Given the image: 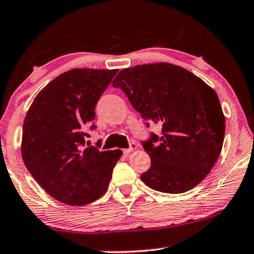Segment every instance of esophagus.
Masks as SVG:
<instances>
[{"label":"esophagus","mask_w":254,"mask_h":254,"mask_svg":"<svg viewBox=\"0 0 254 254\" xmlns=\"http://www.w3.org/2000/svg\"><path fill=\"white\" fill-rule=\"evenodd\" d=\"M137 147H138V145H137L136 143H131V144H130V146L127 147V149H124V150H123L124 155H127V156H130L131 153L134 152V151L137 150Z\"/></svg>","instance_id":"1"}]
</instances>
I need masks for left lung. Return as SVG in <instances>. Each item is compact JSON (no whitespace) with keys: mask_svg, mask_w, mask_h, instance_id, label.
Returning a JSON list of instances; mask_svg holds the SVG:
<instances>
[{"mask_svg":"<svg viewBox=\"0 0 254 254\" xmlns=\"http://www.w3.org/2000/svg\"><path fill=\"white\" fill-rule=\"evenodd\" d=\"M112 85L123 90L144 121L163 129L162 137L153 134L143 144L151 166L140 179L164 193L197 186L223 147L225 116L217 92L189 70L166 62L121 70Z\"/></svg>","mask_w":254,"mask_h":254,"instance_id":"1","label":"left lung"}]
</instances>
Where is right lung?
I'll return each instance as SVG.
<instances>
[{
	"instance_id": "obj_1",
	"label": "right lung",
	"mask_w": 254,
	"mask_h": 254,
	"mask_svg": "<svg viewBox=\"0 0 254 254\" xmlns=\"http://www.w3.org/2000/svg\"><path fill=\"white\" fill-rule=\"evenodd\" d=\"M118 69L75 68L38 92L24 118L21 153L41 188L61 203L82 206L107 191L122 150L84 147V129Z\"/></svg>"
}]
</instances>
